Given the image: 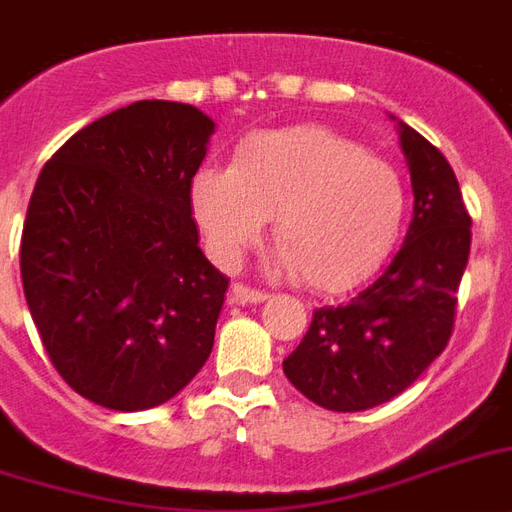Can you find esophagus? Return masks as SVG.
Instances as JSON below:
<instances>
[{
  "label": "esophagus",
  "mask_w": 512,
  "mask_h": 512,
  "mask_svg": "<svg viewBox=\"0 0 512 512\" xmlns=\"http://www.w3.org/2000/svg\"><path fill=\"white\" fill-rule=\"evenodd\" d=\"M263 300H268V292H263V289H252L247 287V284H233L231 303L247 305V303H263Z\"/></svg>",
  "instance_id": "obj_1"
}]
</instances>
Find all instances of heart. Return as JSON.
<instances>
[{
	"instance_id": "heart-1",
	"label": "heart",
	"mask_w": 512,
	"mask_h": 512,
	"mask_svg": "<svg viewBox=\"0 0 512 512\" xmlns=\"http://www.w3.org/2000/svg\"><path fill=\"white\" fill-rule=\"evenodd\" d=\"M191 209L209 255L225 268L260 239L273 214L276 263L305 287L345 292L393 255L409 212L396 167L327 127L260 130L241 140L231 167L191 180Z\"/></svg>"
}]
</instances>
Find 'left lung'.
Here are the masks:
<instances>
[{
    "label": "left lung",
    "instance_id": "obj_1",
    "mask_svg": "<svg viewBox=\"0 0 512 512\" xmlns=\"http://www.w3.org/2000/svg\"><path fill=\"white\" fill-rule=\"evenodd\" d=\"M414 215L385 271L348 303L313 311L284 374L332 412H364L404 393L452 337L470 255V215L446 156L398 122Z\"/></svg>",
    "mask_w": 512,
    "mask_h": 512
}]
</instances>
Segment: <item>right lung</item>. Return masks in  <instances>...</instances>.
<instances>
[{
  "instance_id": "obj_1",
  "label": "right lung",
  "mask_w": 512,
  "mask_h": 512,
  "mask_svg": "<svg viewBox=\"0 0 512 512\" xmlns=\"http://www.w3.org/2000/svg\"><path fill=\"white\" fill-rule=\"evenodd\" d=\"M212 132L188 103L138 100L87 124L39 172L20 279L52 366L92 404H164L212 353L228 279L191 217Z\"/></svg>"
}]
</instances>
